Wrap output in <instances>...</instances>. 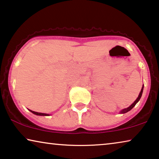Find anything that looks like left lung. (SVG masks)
Here are the masks:
<instances>
[{
    "label": "left lung",
    "mask_w": 159,
    "mask_h": 159,
    "mask_svg": "<svg viewBox=\"0 0 159 159\" xmlns=\"http://www.w3.org/2000/svg\"><path fill=\"white\" fill-rule=\"evenodd\" d=\"M143 87H142V89H141V91H140V93H139V96H138V97L137 98V99H136L135 101L134 102L133 104H132L129 107H127V108H125V109H122V110L121 111H120V113L124 114V113L127 112V111H129V110H131V109H133V107L135 106V104H137V103H138V102H139L140 99V98H141V96H142V93H143Z\"/></svg>",
    "instance_id": "8db88e82"
}]
</instances>
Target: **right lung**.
Listing matches in <instances>:
<instances>
[{
	"mask_svg": "<svg viewBox=\"0 0 159 159\" xmlns=\"http://www.w3.org/2000/svg\"><path fill=\"white\" fill-rule=\"evenodd\" d=\"M30 111H32V112L33 114H34V115H40V116H48V115H48V114H44V113H39V112H37V111H32V110H30Z\"/></svg>",
	"mask_w": 159,
	"mask_h": 159,
	"instance_id": "obj_1",
	"label": "right lung"
}]
</instances>
